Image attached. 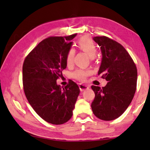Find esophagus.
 Here are the masks:
<instances>
[{
	"label": "esophagus",
	"instance_id": "1",
	"mask_svg": "<svg viewBox=\"0 0 150 150\" xmlns=\"http://www.w3.org/2000/svg\"><path fill=\"white\" fill-rule=\"evenodd\" d=\"M79 89L81 90V91H83L86 89H88L89 88V86L85 85H83V84H79Z\"/></svg>",
	"mask_w": 150,
	"mask_h": 150
}]
</instances>
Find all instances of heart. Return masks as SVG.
I'll list each match as a JSON object with an SVG mask.
<instances>
[{
    "label": "heart",
    "mask_w": 150,
    "mask_h": 150,
    "mask_svg": "<svg viewBox=\"0 0 150 150\" xmlns=\"http://www.w3.org/2000/svg\"><path fill=\"white\" fill-rule=\"evenodd\" d=\"M77 46L80 50L87 52L91 58H93L97 53V47L95 43L92 40L87 38V37H83L79 39L77 42ZM76 54V50L74 48H70L67 51L66 54V63L68 66H71L73 65L74 60V57ZM93 71L90 69H83L79 68L72 72L71 76L77 81L81 82H84L87 80V77L92 74Z\"/></svg>",
    "instance_id": "heart-1"
}]
</instances>
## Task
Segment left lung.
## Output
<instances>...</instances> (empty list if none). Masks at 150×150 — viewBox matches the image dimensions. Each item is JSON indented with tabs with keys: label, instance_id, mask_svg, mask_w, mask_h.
I'll return each instance as SVG.
<instances>
[{
	"label": "left lung",
	"instance_id": "8db88e82",
	"mask_svg": "<svg viewBox=\"0 0 150 150\" xmlns=\"http://www.w3.org/2000/svg\"><path fill=\"white\" fill-rule=\"evenodd\" d=\"M100 46L102 59L98 75L108 81L105 87L91 86L95 98L91 103L93 114L104 121L113 120L124 113L134 98L137 69L126 49L106 36L95 37Z\"/></svg>",
	"mask_w": 150,
	"mask_h": 150
}]
</instances>
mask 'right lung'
I'll use <instances>...</instances> for the list:
<instances>
[{
    "label": "right lung",
    "instance_id": "right-lung-1",
    "mask_svg": "<svg viewBox=\"0 0 150 150\" xmlns=\"http://www.w3.org/2000/svg\"><path fill=\"white\" fill-rule=\"evenodd\" d=\"M77 34L49 37L30 51L22 66L23 89L28 102L40 117L52 124L70 120L80 89L69 80L65 87L57 85L66 68V54Z\"/></svg>",
    "mask_w": 150,
    "mask_h": 150
}]
</instances>
